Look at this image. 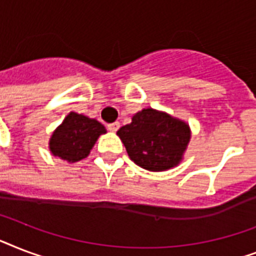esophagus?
<instances>
[{
  "label": "esophagus",
  "instance_id": "1",
  "mask_svg": "<svg viewBox=\"0 0 256 256\" xmlns=\"http://www.w3.org/2000/svg\"><path fill=\"white\" fill-rule=\"evenodd\" d=\"M108 128L112 132H116L118 128H120V122H114V124H108Z\"/></svg>",
  "mask_w": 256,
  "mask_h": 256
}]
</instances>
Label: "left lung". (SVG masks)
Listing matches in <instances>:
<instances>
[{
  "label": "left lung",
  "mask_w": 256,
  "mask_h": 256,
  "mask_svg": "<svg viewBox=\"0 0 256 256\" xmlns=\"http://www.w3.org/2000/svg\"><path fill=\"white\" fill-rule=\"evenodd\" d=\"M116 136L134 164L150 171L176 166L191 136L188 124L152 108L136 112L132 124L122 126Z\"/></svg>",
  "instance_id": "8db88e82"
}]
</instances>
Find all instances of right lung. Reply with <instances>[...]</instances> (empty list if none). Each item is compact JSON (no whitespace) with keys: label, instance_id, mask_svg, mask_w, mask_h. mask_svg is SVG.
Returning <instances> with one entry per match:
<instances>
[{"label":"right lung","instance_id":"1","mask_svg":"<svg viewBox=\"0 0 256 256\" xmlns=\"http://www.w3.org/2000/svg\"><path fill=\"white\" fill-rule=\"evenodd\" d=\"M106 128L98 120L72 112L50 138V152L69 162H78L88 156L96 140Z\"/></svg>","mask_w":256,"mask_h":256}]
</instances>
